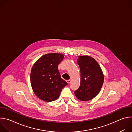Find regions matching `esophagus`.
I'll return each instance as SVG.
<instances>
[{
	"instance_id": "1",
	"label": "esophagus",
	"mask_w": 132,
	"mask_h": 132,
	"mask_svg": "<svg viewBox=\"0 0 132 132\" xmlns=\"http://www.w3.org/2000/svg\"><path fill=\"white\" fill-rule=\"evenodd\" d=\"M67 83L68 84H69L70 82H71V80H67Z\"/></svg>"
}]
</instances>
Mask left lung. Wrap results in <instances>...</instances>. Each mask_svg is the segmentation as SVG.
<instances>
[{
    "mask_svg": "<svg viewBox=\"0 0 132 132\" xmlns=\"http://www.w3.org/2000/svg\"><path fill=\"white\" fill-rule=\"evenodd\" d=\"M77 62L80 70V85L74 93L79 100L89 101L100 92L104 81L103 73L97 62L89 56H80Z\"/></svg>",
    "mask_w": 132,
    "mask_h": 132,
    "instance_id": "8db88e82",
    "label": "left lung"
}]
</instances>
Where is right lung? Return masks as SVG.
<instances>
[{
    "label": "right lung",
    "instance_id": "add662e5",
    "mask_svg": "<svg viewBox=\"0 0 132 132\" xmlns=\"http://www.w3.org/2000/svg\"><path fill=\"white\" fill-rule=\"evenodd\" d=\"M64 55L50 53L42 56L33 65L30 81L35 95L40 99L51 102L57 99L67 82L61 78L58 69Z\"/></svg>",
    "mask_w": 132,
    "mask_h": 132
}]
</instances>
